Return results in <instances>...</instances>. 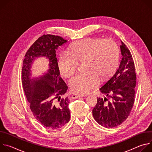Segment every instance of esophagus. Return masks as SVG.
Here are the masks:
<instances>
[{
    "label": "esophagus",
    "mask_w": 152,
    "mask_h": 152,
    "mask_svg": "<svg viewBox=\"0 0 152 152\" xmlns=\"http://www.w3.org/2000/svg\"><path fill=\"white\" fill-rule=\"evenodd\" d=\"M84 96L83 95H82V94H74L72 95V99H78V98H80V97H83Z\"/></svg>",
    "instance_id": "esophagus-1"
}]
</instances>
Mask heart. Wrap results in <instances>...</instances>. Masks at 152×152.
<instances>
[{
  "label": "heart",
  "instance_id": "obj_1",
  "mask_svg": "<svg viewBox=\"0 0 152 152\" xmlns=\"http://www.w3.org/2000/svg\"><path fill=\"white\" fill-rule=\"evenodd\" d=\"M120 50L117 42L111 38H86L73 44L67 52L62 53L57 66L60 74L69 77L77 69L78 63H83L85 73H78L69 81L71 90L85 94L117 69Z\"/></svg>",
  "mask_w": 152,
  "mask_h": 152
}]
</instances>
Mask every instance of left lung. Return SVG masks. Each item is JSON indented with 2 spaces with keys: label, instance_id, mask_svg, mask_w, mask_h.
I'll return each mask as SVG.
<instances>
[{
  "label": "left lung",
  "instance_id": "obj_1",
  "mask_svg": "<svg viewBox=\"0 0 152 152\" xmlns=\"http://www.w3.org/2000/svg\"><path fill=\"white\" fill-rule=\"evenodd\" d=\"M121 60L113 76L99 88L111 101L97 98L93 110L95 120L105 127H115L124 122L131 111L135 101L136 73L132 56L121 41Z\"/></svg>",
  "mask_w": 152,
  "mask_h": 152
}]
</instances>
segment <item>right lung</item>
Wrapping results in <instances>:
<instances>
[{
    "label": "right lung",
    "instance_id": "obj_1",
    "mask_svg": "<svg viewBox=\"0 0 152 152\" xmlns=\"http://www.w3.org/2000/svg\"><path fill=\"white\" fill-rule=\"evenodd\" d=\"M67 42L59 36L43 35L27 51L23 63L22 85L31 110L40 123L52 130L63 127L70 119L69 99L61 98L68 86L59 76L56 57V50ZM40 57L48 59V70L33 77L32 64Z\"/></svg>",
    "mask_w": 152,
    "mask_h": 152
}]
</instances>
